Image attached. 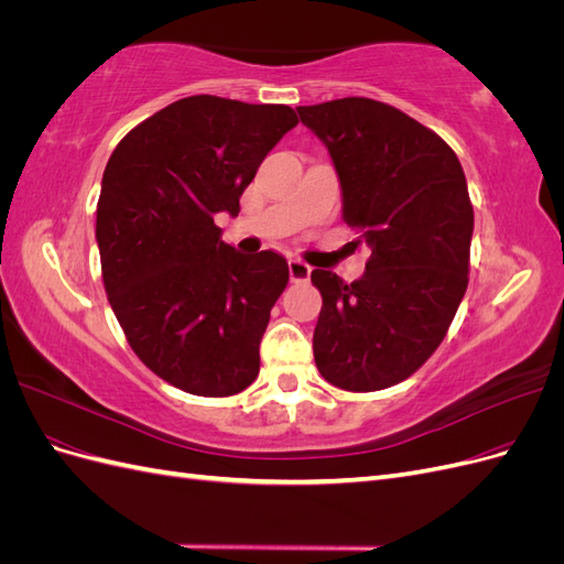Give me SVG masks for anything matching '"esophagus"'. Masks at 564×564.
<instances>
[{
	"instance_id": "obj_1",
	"label": "esophagus",
	"mask_w": 564,
	"mask_h": 564,
	"mask_svg": "<svg viewBox=\"0 0 564 564\" xmlns=\"http://www.w3.org/2000/svg\"><path fill=\"white\" fill-rule=\"evenodd\" d=\"M289 278H292V282H308L311 265L301 259H289Z\"/></svg>"
}]
</instances>
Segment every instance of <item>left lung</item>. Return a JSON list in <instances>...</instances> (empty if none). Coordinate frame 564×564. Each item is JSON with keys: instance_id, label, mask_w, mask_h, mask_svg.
<instances>
[{"instance_id": "1", "label": "left lung", "mask_w": 564, "mask_h": 564, "mask_svg": "<svg viewBox=\"0 0 564 564\" xmlns=\"http://www.w3.org/2000/svg\"><path fill=\"white\" fill-rule=\"evenodd\" d=\"M296 110L329 150L344 220L371 249L350 284L311 272L322 294L315 365L336 388L383 390L437 350L466 294L473 204L464 169L435 131L381 100Z\"/></svg>"}]
</instances>
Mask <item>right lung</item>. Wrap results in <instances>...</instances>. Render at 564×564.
<instances>
[{
    "label": "right lung",
    "instance_id": "add662e5",
    "mask_svg": "<svg viewBox=\"0 0 564 564\" xmlns=\"http://www.w3.org/2000/svg\"><path fill=\"white\" fill-rule=\"evenodd\" d=\"M296 124L289 106L202 94L133 127L108 160L96 207L108 301L141 362L193 395L228 398L259 377L289 265L235 251L214 216L240 214L256 169Z\"/></svg>",
    "mask_w": 564,
    "mask_h": 564
}]
</instances>
